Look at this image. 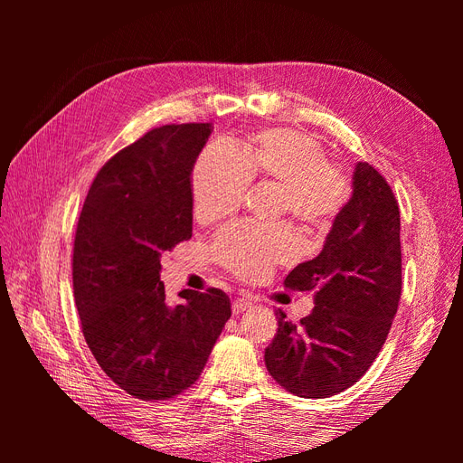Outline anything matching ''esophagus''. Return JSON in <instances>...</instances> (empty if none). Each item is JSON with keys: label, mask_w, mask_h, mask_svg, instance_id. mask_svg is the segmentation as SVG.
<instances>
[{"label": "esophagus", "mask_w": 463, "mask_h": 463, "mask_svg": "<svg viewBox=\"0 0 463 463\" xmlns=\"http://www.w3.org/2000/svg\"><path fill=\"white\" fill-rule=\"evenodd\" d=\"M253 305H255V303H253V298L240 296V298H237V299L232 303V311H233V315H240V313L250 309V307H253Z\"/></svg>", "instance_id": "esophagus-1"}]
</instances>
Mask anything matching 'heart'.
Returning a JSON list of instances; mask_svg holds the SVG:
<instances>
[{"mask_svg": "<svg viewBox=\"0 0 463 463\" xmlns=\"http://www.w3.org/2000/svg\"><path fill=\"white\" fill-rule=\"evenodd\" d=\"M250 181L278 185L276 214L305 233L326 232L349 199V181L318 138L296 129H266L240 154L228 143L208 145L191 174L193 213L201 223L233 214ZM214 259L233 276L255 282L296 257V240L284 223L223 230L213 243Z\"/></svg>", "mask_w": 463, "mask_h": 463, "instance_id": "heart-1", "label": "heart"}]
</instances>
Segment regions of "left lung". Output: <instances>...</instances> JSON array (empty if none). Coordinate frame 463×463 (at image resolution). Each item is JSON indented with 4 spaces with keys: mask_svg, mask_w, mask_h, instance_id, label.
Returning a JSON list of instances; mask_svg holds the SVG:
<instances>
[{
    "mask_svg": "<svg viewBox=\"0 0 463 463\" xmlns=\"http://www.w3.org/2000/svg\"><path fill=\"white\" fill-rule=\"evenodd\" d=\"M352 197L325 247L286 276V288L315 291V309L293 325L276 311L278 332L264 363L299 398H330L369 371L386 342L402 296L400 208L367 162L354 172Z\"/></svg>",
    "mask_w": 463,
    "mask_h": 463,
    "instance_id": "8db88e82",
    "label": "left lung"
}]
</instances>
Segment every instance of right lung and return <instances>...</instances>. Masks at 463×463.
I'll return each mask as SVG.
<instances>
[{
	"mask_svg": "<svg viewBox=\"0 0 463 463\" xmlns=\"http://www.w3.org/2000/svg\"><path fill=\"white\" fill-rule=\"evenodd\" d=\"M213 123L164 125L109 158L82 204L73 245L80 326L128 394L167 400L197 383L232 317L222 289L167 305L162 253L193 235L191 172Z\"/></svg>",
	"mask_w": 463,
	"mask_h": 463,
	"instance_id": "add662e5",
	"label": "right lung"
}]
</instances>
